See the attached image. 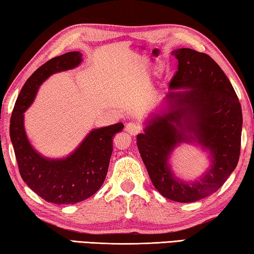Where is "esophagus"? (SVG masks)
<instances>
[{"mask_svg": "<svg viewBox=\"0 0 254 254\" xmlns=\"http://www.w3.org/2000/svg\"><path fill=\"white\" fill-rule=\"evenodd\" d=\"M140 129H141L140 126H138V125L135 123H127L126 124V131L129 135L136 136L138 132H140Z\"/></svg>", "mask_w": 254, "mask_h": 254, "instance_id": "1", "label": "esophagus"}]
</instances>
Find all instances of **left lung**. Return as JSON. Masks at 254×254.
<instances>
[{"instance_id":"1","label":"left lung","mask_w":254,"mask_h":254,"mask_svg":"<svg viewBox=\"0 0 254 254\" xmlns=\"http://www.w3.org/2000/svg\"><path fill=\"white\" fill-rule=\"evenodd\" d=\"M179 61L166 108L150 116L137 147L148 175L164 197L180 203L198 201L215 193L238 165L241 149L242 109L220 65L205 53L182 48L172 52ZM181 142H196L211 154V166L198 180L185 182L168 163Z\"/></svg>"}]
</instances>
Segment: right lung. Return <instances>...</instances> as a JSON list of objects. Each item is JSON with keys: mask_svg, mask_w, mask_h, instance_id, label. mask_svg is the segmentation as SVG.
<instances>
[{"mask_svg": "<svg viewBox=\"0 0 254 254\" xmlns=\"http://www.w3.org/2000/svg\"><path fill=\"white\" fill-rule=\"evenodd\" d=\"M78 51L52 58L26 80L13 109L10 137L22 180L49 203L75 204L92 196L101 188L113 153V137L123 130L122 123L92 129L74 152L60 159L43 157L26 137L24 113L32 104L39 87L51 74L78 66Z\"/></svg>", "mask_w": 254, "mask_h": 254, "instance_id": "add662e5", "label": "right lung"}]
</instances>
